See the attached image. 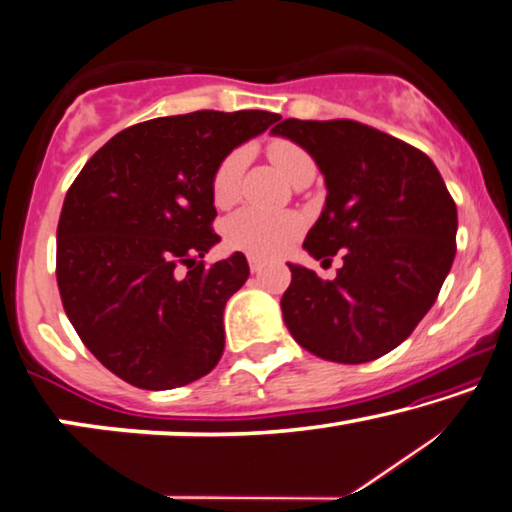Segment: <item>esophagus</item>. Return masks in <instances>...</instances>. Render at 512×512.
<instances>
[{
    "label": "esophagus",
    "instance_id": "1",
    "mask_svg": "<svg viewBox=\"0 0 512 512\" xmlns=\"http://www.w3.org/2000/svg\"><path fill=\"white\" fill-rule=\"evenodd\" d=\"M248 264H250V271H253V273H259V271H262V266H264L262 259L255 257V255L248 257Z\"/></svg>",
    "mask_w": 512,
    "mask_h": 512
}]
</instances>
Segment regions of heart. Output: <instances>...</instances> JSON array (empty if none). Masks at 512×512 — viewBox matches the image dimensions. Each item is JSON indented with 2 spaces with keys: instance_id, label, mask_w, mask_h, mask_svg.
I'll return each mask as SVG.
<instances>
[{
  "instance_id": "1",
  "label": "heart",
  "mask_w": 512,
  "mask_h": 512,
  "mask_svg": "<svg viewBox=\"0 0 512 512\" xmlns=\"http://www.w3.org/2000/svg\"><path fill=\"white\" fill-rule=\"evenodd\" d=\"M269 158L278 167L287 181L301 167L310 165L312 158L308 151L289 140H273L269 144ZM246 165L243 151H230L211 174V200L216 207H230L239 197L241 172ZM301 230V220L292 211H266V209H241L225 220L223 236L227 248L241 250V253L255 257H271L280 253L289 241Z\"/></svg>"
}]
</instances>
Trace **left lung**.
Wrapping results in <instances>:
<instances>
[{
  "label": "left lung",
  "instance_id": "obj_1",
  "mask_svg": "<svg viewBox=\"0 0 512 512\" xmlns=\"http://www.w3.org/2000/svg\"><path fill=\"white\" fill-rule=\"evenodd\" d=\"M273 133L315 158L329 190L303 248L324 262L342 253L333 280L289 264L282 319L324 361H375L437 301L455 259L453 197L421 149L358 121L285 119Z\"/></svg>",
  "mask_w": 512,
  "mask_h": 512
}]
</instances>
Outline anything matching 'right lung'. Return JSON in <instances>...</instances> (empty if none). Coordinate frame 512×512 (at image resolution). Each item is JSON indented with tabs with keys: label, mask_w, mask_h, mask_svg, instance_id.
<instances>
[{
	"label": "right lung",
	"mask_w": 512,
	"mask_h": 512,
	"mask_svg": "<svg viewBox=\"0 0 512 512\" xmlns=\"http://www.w3.org/2000/svg\"><path fill=\"white\" fill-rule=\"evenodd\" d=\"M280 114L197 110L142 121L87 160L57 225L66 317L105 368L147 391L186 386L225 349V303L246 257L204 266L216 246L211 174Z\"/></svg>",
	"instance_id": "1"
}]
</instances>
